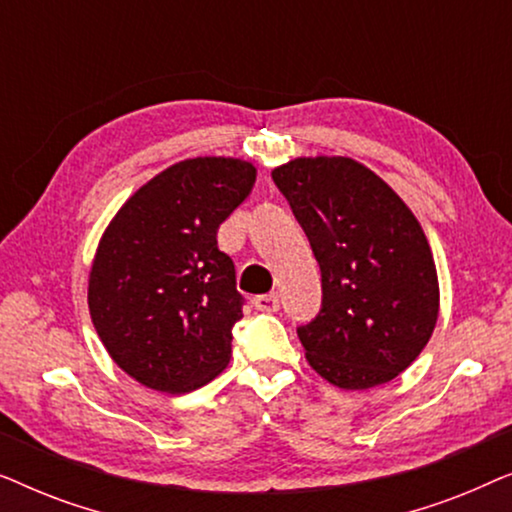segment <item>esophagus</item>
<instances>
[{"label":"esophagus","mask_w":512,"mask_h":512,"mask_svg":"<svg viewBox=\"0 0 512 512\" xmlns=\"http://www.w3.org/2000/svg\"><path fill=\"white\" fill-rule=\"evenodd\" d=\"M254 307L258 312H265V314L277 312L279 310V296H277V293H268V296H256Z\"/></svg>","instance_id":"esophagus-1"}]
</instances>
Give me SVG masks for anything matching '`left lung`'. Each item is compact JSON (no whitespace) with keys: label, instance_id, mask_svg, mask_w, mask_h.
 Instances as JSON below:
<instances>
[{"label":"left lung","instance_id":"8db88e82","mask_svg":"<svg viewBox=\"0 0 512 512\" xmlns=\"http://www.w3.org/2000/svg\"><path fill=\"white\" fill-rule=\"evenodd\" d=\"M272 181L321 270V307L298 326L305 356L340 389L394 380L438 319L431 247L408 205L352 158H296Z\"/></svg>","mask_w":512,"mask_h":512}]
</instances>
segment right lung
I'll return each instance as SVG.
<instances>
[{
	"label": "right lung",
	"instance_id": "1",
	"mask_svg": "<svg viewBox=\"0 0 512 512\" xmlns=\"http://www.w3.org/2000/svg\"><path fill=\"white\" fill-rule=\"evenodd\" d=\"M254 181L244 160H181L109 223L90 270V317L111 359L144 387L184 394L228 366L244 298L216 233Z\"/></svg>",
	"mask_w": 512,
	"mask_h": 512
}]
</instances>
